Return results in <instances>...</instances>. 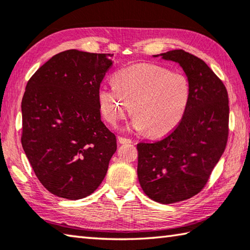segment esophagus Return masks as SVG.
<instances>
[{"mask_svg":"<svg viewBox=\"0 0 250 250\" xmlns=\"http://www.w3.org/2000/svg\"><path fill=\"white\" fill-rule=\"evenodd\" d=\"M118 140H119V142L120 143H130L131 141V139H129V138H125V137H119L118 138Z\"/></svg>","mask_w":250,"mask_h":250,"instance_id":"34e87169","label":"esophagus"}]
</instances>
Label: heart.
<instances>
[{
    "label": "heart",
    "instance_id": "obj_1",
    "mask_svg": "<svg viewBox=\"0 0 250 250\" xmlns=\"http://www.w3.org/2000/svg\"><path fill=\"white\" fill-rule=\"evenodd\" d=\"M104 119L115 125L132 111L131 126L150 135L170 132L183 119L191 101L188 77L166 67L138 64L118 71L115 84H104L98 91Z\"/></svg>",
    "mask_w": 250,
    "mask_h": 250
}]
</instances>
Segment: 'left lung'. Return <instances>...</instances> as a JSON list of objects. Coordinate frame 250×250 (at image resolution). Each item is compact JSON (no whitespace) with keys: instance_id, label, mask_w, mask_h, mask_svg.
Returning a JSON list of instances; mask_svg holds the SVG:
<instances>
[{"instance_id":"8db88e82","label":"left lung","mask_w":250,"mask_h":250,"mask_svg":"<svg viewBox=\"0 0 250 250\" xmlns=\"http://www.w3.org/2000/svg\"><path fill=\"white\" fill-rule=\"evenodd\" d=\"M161 56L183 68L191 84V101L167 137L138 143V179L151 200L172 204L205 188L227 145L229 105L225 84L204 61L183 49Z\"/></svg>"}]
</instances>
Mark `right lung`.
Returning a JSON list of instances; mask_svg holds the SVG:
<instances>
[{"instance_id":"add662e5","label":"right lung","mask_w":250,"mask_h":250,"mask_svg":"<svg viewBox=\"0 0 250 250\" xmlns=\"http://www.w3.org/2000/svg\"><path fill=\"white\" fill-rule=\"evenodd\" d=\"M111 54L68 49L29 78L22 99V146L42 185L79 200L94 193L117 150L100 118L98 91Z\"/></svg>"}]
</instances>
